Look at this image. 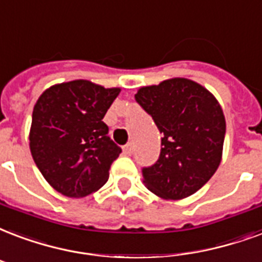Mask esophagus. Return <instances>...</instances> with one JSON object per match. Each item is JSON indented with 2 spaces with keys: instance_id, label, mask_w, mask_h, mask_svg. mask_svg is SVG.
I'll use <instances>...</instances> for the list:
<instances>
[{
  "instance_id": "obj_1",
  "label": "esophagus",
  "mask_w": 262,
  "mask_h": 262,
  "mask_svg": "<svg viewBox=\"0 0 262 262\" xmlns=\"http://www.w3.org/2000/svg\"><path fill=\"white\" fill-rule=\"evenodd\" d=\"M133 143H127V144L123 145V152L126 154V155H132V152H133Z\"/></svg>"
}]
</instances>
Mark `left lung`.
Here are the masks:
<instances>
[{
	"mask_svg": "<svg viewBox=\"0 0 262 262\" xmlns=\"http://www.w3.org/2000/svg\"><path fill=\"white\" fill-rule=\"evenodd\" d=\"M135 99L163 136L158 161L141 170L148 189L173 201L195 193L221 162L225 118L219 101L185 78L141 88Z\"/></svg>",
	"mask_w": 262,
	"mask_h": 262,
	"instance_id": "8db88e82",
	"label": "left lung"
}]
</instances>
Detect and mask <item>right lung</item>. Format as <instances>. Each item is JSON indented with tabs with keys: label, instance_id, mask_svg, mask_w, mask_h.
<instances>
[{
	"label": "right lung",
	"instance_id": "right-lung-1",
	"mask_svg": "<svg viewBox=\"0 0 262 262\" xmlns=\"http://www.w3.org/2000/svg\"><path fill=\"white\" fill-rule=\"evenodd\" d=\"M121 89L78 79L49 88L34 105L30 149L48 183L70 198H82L107 183L121 148L103 122Z\"/></svg>",
	"mask_w": 262,
	"mask_h": 262
}]
</instances>
